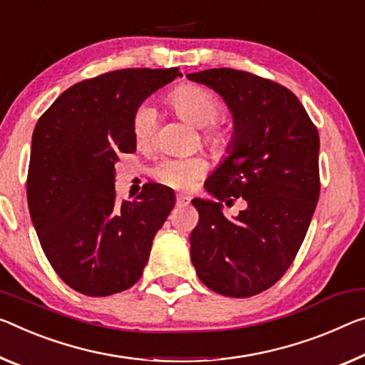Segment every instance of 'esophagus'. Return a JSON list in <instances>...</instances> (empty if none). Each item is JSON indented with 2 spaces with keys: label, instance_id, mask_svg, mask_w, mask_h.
I'll return each mask as SVG.
<instances>
[{
  "label": "esophagus",
  "instance_id": "esophagus-1",
  "mask_svg": "<svg viewBox=\"0 0 365 365\" xmlns=\"http://www.w3.org/2000/svg\"><path fill=\"white\" fill-rule=\"evenodd\" d=\"M177 205L178 206H187L190 205V196L188 195H177Z\"/></svg>",
  "mask_w": 365,
  "mask_h": 365
}]
</instances>
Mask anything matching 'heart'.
I'll use <instances>...</instances> for the list:
<instances>
[{"label": "heart", "instance_id": "heart-1", "mask_svg": "<svg viewBox=\"0 0 365 365\" xmlns=\"http://www.w3.org/2000/svg\"><path fill=\"white\" fill-rule=\"evenodd\" d=\"M169 102L182 120L203 128V140L214 151H225L230 144V133L216 123L221 113V102L210 89L198 84H182L172 92ZM155 133V110L149 106L138 107L133 117V136L138 144H149ZM206 160L203 158L165 159L153 169L158 182L177 190L192 188L195 182L205 175Z\"/></svg>", "mask_w": 365, "mask_h": 365}]
</instances>
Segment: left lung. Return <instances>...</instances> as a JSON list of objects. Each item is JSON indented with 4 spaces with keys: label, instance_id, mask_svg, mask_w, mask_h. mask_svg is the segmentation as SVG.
Returning a JSON list of instances; mask_svg holds the SVG:
<instances>
[{
    "label": "left lung",
    "instance_id": "obj_1",
    "mask_svg": "<svg viewBox=\"0 0 365 365\" xmlns=\"http://www.w3.org/2000/svg\"><path fill=\"white\" fill-rule=\"evenodd\" d=\"M217 92L234 115L230 155L205 187L217 203L193 200L200 221L190 253L203 284L245 299L266 291L292 264L320 196L317 126L284 86L232 68L188 74ZM235 197L247 210L220 211Z\"/></svg>",
    "mask_w": 365,
    "mask_h": 365
}]
</instances>
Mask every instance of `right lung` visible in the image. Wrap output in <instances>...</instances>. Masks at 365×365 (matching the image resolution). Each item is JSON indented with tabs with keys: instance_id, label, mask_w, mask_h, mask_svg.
I'll list each match as a JSON object with an SVG mask.
<instances>
[{
	"instance_id": "1",
	"label": "right lung",
	"mask_w": 365,
	"mask_h": 365,
	"mask_svg": "<svg viewBox=\"0 0 365 365\" xmlns=\"http://www.w3.org/2000/svg\"><path fill=\"white\" fill-rule=\"evenodd\" d=\"M182 76L178 68H126L66 89L38 118L27 172V203L45 257L63 282L89 297L130 289L175 195L146 183L118 203L115 162L135 153L141 102Z\"/></svg>"
}]
</instances>
